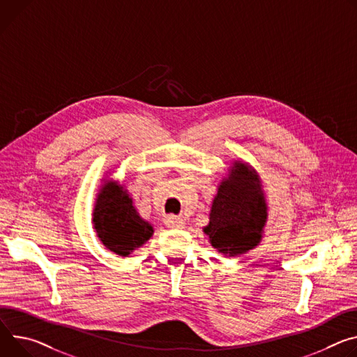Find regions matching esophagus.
I'll use <instances>...</instances> for the list:
<instances>
[{
    "instance_id": "obj_1",
    "label": "esophagus",
    "mask_w": 357,
    "mask_h": 357,
    "mask_svg": "<svg viewBox=\"0 0 357 357\" xmlns=\"http://www.w3.org/2000/svg\"><path fill=\"white\" fill-rule=\"evenodd\" d=\"M167 225L172 229H182L185 226V220L182 218H176V216H168Z\"/></svg>"
}]
</instances>
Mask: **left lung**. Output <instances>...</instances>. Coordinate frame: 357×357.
Here are the masks:
<instances>
[{"label": "left lung", "mask_w": 357, "mask_h": 357, "mask_svg": "<svg viewBox=\"0 0 357 357\" xmlns=\"http://www.w3.org/2000/svg\"><path fill=\"white\" fill-rule=\"evenodd\" d=\"M268 222L262 181L248 162L236 159L222 178L204 232L225 256H239L261 243Z\"/></svg>", "instance_id": "left-lung-1"}]
</instances>
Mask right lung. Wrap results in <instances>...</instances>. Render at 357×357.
I'll return each instance as SVG.
<instances>
[{"label": "right lung", "instance_id": "right-lung-1", "mask_svg": "<svg viewBox=\"0 0 357 357\" xmlns=\"http://www.w3.org/2000/svg\"><path fill=\"white\" fill-rule=\"evenodd\" d=\"M92 226L101 243L119 256H129L153 235V226L138 213L128 189L108 176L96 193Z\"/></svg>", "mask_w": 357, "mask_h": 357}]
</instances>
